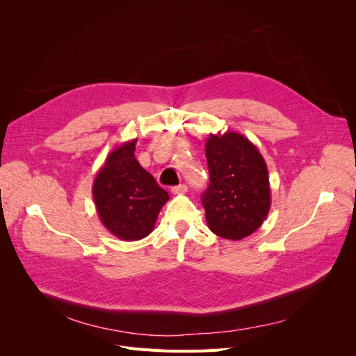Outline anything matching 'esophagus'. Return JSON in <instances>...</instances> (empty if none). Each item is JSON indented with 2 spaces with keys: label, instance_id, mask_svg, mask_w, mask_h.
<instances>
[{
  "label": "esophagus",
  "instance_id": "34e87169",
  "mask_svg": "<svg viewBox=\"0 0 356 356\" xmlns=\"http://www.w3.org/2000/svg\"><path fill=\"white\" fill-rule=\"evenodd\" d=\"M187 186L186 184H179V186H175V187H172V193H174V195H184V193H187Z\"/></svg>",
  "mask_w": 356,
  "mask_h": 356
}]
</instances>
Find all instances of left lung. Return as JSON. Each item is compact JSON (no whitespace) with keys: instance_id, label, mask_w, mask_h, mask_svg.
<instances>
[{"instance_id":"1","label":"left lung","mask_w":356,"mask_h":356,"mask_svg":"<svg viewBox=\"0 0 356 356\" xmlns=\"http://www.w3.org/2000/svg\"><path fill=\"white\" fill-rule=\"evenodd\" d=\"M209 186L202 195L208 227L222 239L252 234L270 211L268 170L258 148L241 134H211L204 144Z\"/></svg>"}]
</instances>
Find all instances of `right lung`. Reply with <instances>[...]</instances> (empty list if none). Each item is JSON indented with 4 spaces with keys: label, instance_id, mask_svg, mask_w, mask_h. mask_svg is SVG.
I'll return each instance as SVG.
<instances>
[{
    "label": "right lung",
    "instance_id": "right-lung-1",
    "mask_svg": "<svg viewBox=\"0 0 356 356\" xmlns=\"http://www.w3.org/2000/svg\"><path fill=\"white\" fill-rule=\"evenodd\" d=\"M136 141L113 149L92 186L101 222L122 241H139L152 233L160 209L169 200L168 191L135 159Z\"/></svg>",
    "mask_w": 356,
    "mask_h": 356
}]
</instances>
